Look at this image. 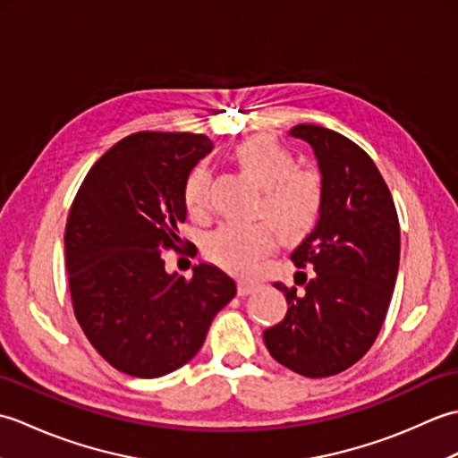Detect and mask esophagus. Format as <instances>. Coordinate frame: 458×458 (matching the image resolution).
<instances>
[{"label": "esophagus", "instance_id": "obj_1", "mask_svg": "<svg viewBox=\"0 0 458 458\" xmlns=\"http://www.w3.org/2000/svg\"><path fill=\"white\" fill-rule=\"evenodd\" d=\"M258 289H259V284H256V281H238V295L240 297L256 293Z\"/></svg>", "mask_w": 458, "mask_h": 458}]
</instances>
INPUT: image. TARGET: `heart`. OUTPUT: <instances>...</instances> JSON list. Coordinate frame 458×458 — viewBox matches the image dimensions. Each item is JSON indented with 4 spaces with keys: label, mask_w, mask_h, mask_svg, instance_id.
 Here are the masks:
<instances>
[{
    "label": "heart",
    "mask_w": 458,
    "mask_h": 458,
    "mask_svg": "<svg viewBox=\"0 0 458 458\" xmlns=\"http://www.w3.org/2000/svg\"><path fill=\"white\" fill-rule=\"evenodd\" d=\"M236 167L259 189L254 214L270 222L220 224L204 238V256L214 264L248 274L276 246V231L285 244L313 234L325 208V182L315 169L297 167V157L267 135H254L230 153ZM210 173L194 165L182 182L184 207L194 216L207 210Z\"/></svg>",
    "instance_id": "b5f03b06"
}]
</instances>
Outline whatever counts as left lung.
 <instances>
[{"label": "left lung", "instance_id": "left-lung-1", "mask_svg": "<svg viewBox=\"0 0 458 458\" xmlns=\"http://www.w3.org/2000/svg\"><path fill=\"white\" fill-rule=\"evenodd\" d=\"M289 133L315 151L325 208L313 234L291 254L299 269L313 274H297L303 291L276 284L289 309L281 323L264 330V343L285 368L327 377L356 364L384 325L400 266V220L390 189L362 148L320 125L299 123Z\"/></svg>", "mask_w": 458, "mask_h": 458}]
</instances>
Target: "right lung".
Instances as JSON below:
<instances>
[{
    "label": "right lung",
    "instance_id": "add662e5",
    "mask_svg": "<svg viewBox=\"0 0 458 458\" xmlns=\"http://www.w3.org/2000/svg\"><path fill=\"white\" fill-rule=\"evenodd\" d=\"M212 151L202 133H131L86 174L68 212L64 254L76 320L120 372L159 377L187 364L212 318L236 295L234 279L199 264L165 271L187 218L182 182Z\"/></svg>",
    "mask_w": 458,
    "mask_h": 458
}]
</instances>
